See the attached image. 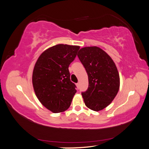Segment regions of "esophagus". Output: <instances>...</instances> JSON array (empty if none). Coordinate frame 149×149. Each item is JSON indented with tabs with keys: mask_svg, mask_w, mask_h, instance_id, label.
<instances>
[{
	"mask_svg": "<svg viewBox=\"0 0 149 149\" xmlns=\"http://www.w3.org/2000/svg\"><path fill=\"white\" fill-rule=\"evenodd\" d=\"M76 85H77V88H78V89H79V83H77V84H76Z\"/></svg>",
	"mask_w": 149,
	"mask_h": 149,
	"instance_id": "obj_1",
	"label": "esophagus"
}]
</instances>
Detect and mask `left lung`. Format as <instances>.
Instances as JSON below:
<instances>
[{"label": "left lung", "instance_id": "8db88e82", "mask_svg": "<svg viewBox=\"0 0 149 149\" xmlns=\"http://www.w3.org/2000/svg\"><path fill=\"white\" fill-rule=\"evenodd\" d=\"M78 57L85 68L88 87L81 92L86 106L99 111L109 105L119 88V75L111 57L97 47H86L79 50Z\"/></svg>", "mask_w": 149, "mask_h": 149}]
</instances>
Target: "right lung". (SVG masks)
<instances>
[{
	"instance_id": "obj_1",
	"label": "right lung",
	"mask_w": 149,
	"mask_h": 149,
	"mask_svg": "<svg viewBox=\"0 0 149 149\" xmlns=\"http://www.w3.org/2000/svg\"><path fill=\"white\" fill-rule=\"evenodd\" d=\"M79 49V46L56 45L43 52L35 65L32 82L35 94L54 113L67 110L77 92L68 68Z\"/></svg>"
}]
</instances>
